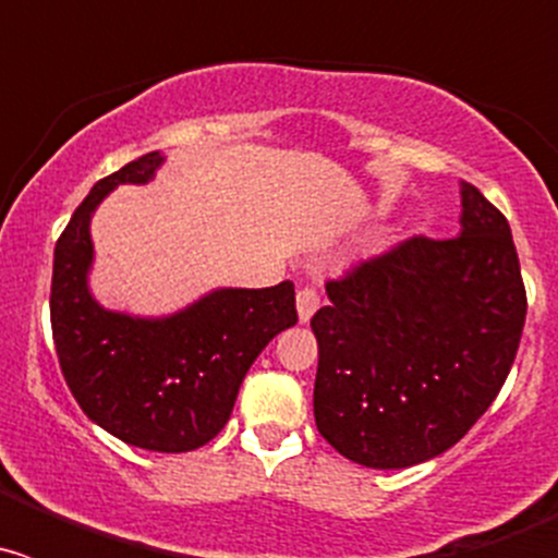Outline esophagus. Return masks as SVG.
I'll return each instance as SVG.
<instances>
[{
  "mask_svg": "<svg viewBox=\"0 0 558 558\" xmlns=\"http://www.w3.org/2000/svg\"><path fill=\"white\" fill-rule=\"evenodd\" d=\"M318 307H322V295L315 288H302L295 293V310H299V322L302 324H307Z\"/></svg>",
  "mask_w": 558,
  "mask_h": 558,
  "instance_id": "1",
  "label": "esophagus"
}]
</instances>
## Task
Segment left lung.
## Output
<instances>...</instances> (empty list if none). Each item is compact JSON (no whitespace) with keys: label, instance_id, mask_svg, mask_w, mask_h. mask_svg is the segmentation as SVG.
Segmentation results:
<instances>
[{"label":"left lung","instance_id":"8db88e82","mask_svg":"<svg viewBox=\"0 0 558 558\" xmlns=\"http://www.w3.org/2000/svg\"><path fill=\"white\" fill-rule=\"evenodd\" d=\"M313 411L343 458L405 470L458 445L495 402L525 327L509 220L461 184V234L411 236L327 282Z\"/></svg>","mask_w":558,"mask_h":558}]
</instances>
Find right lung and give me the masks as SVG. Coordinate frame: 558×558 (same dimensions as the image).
Returning <instances> with one entry per match:
<instances>
[{
	"label": "right lung",
	"mask_w": 558,
	"mask_h": 558,
	"mask_svg": "<svg viewBox=\"0 0 558 558\" xmlns=\"http://www.w3.org/2000/svg\"><path fill=\"white\" fill-rule=\"evenodd\" d=\"M153 150L97 181L58 236L49 322L69 391L95 425L153 452H190L226 427L251 363L299 322L293 282L218 288L161 318L106 310L88 290L92 215L120 184H147Z\"/></svg>",
	"instance_id": "obj_1"
}]
</instances>
